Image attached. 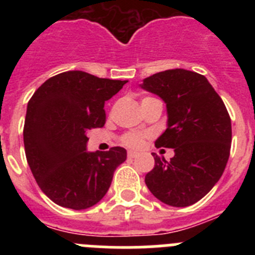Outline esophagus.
Returning a JSON list of instances; mask_svg holds the SVG:
<instances>
[{
	"label": "esophagus",
	"instance_id": "1",
	"mask_svg": "<svg viewBox=\"0 0 255 255\" xmlns=\"http://www.w3.org/2000/svg\"><path fill=\"white\" fill-rule=\"evenodd\" d=\"M138 155V153L136 152H132V150H130L129 153H128V158H135Z\"/></svg>",
	"mask_w": 255,
	"mask_h": 255
}]
</instances>
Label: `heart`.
Returning a JSON list of instances; mask_svg holds the SVG:
<instances>
[{
  "mask_svg": "<svg viewBox=\"0 0 255 255\" xmlns=\"http://www.w3.org/2000/svg\"><path fill=\"white\" fill-rule=\"evenodd\" d=\"M123 141L125 145L130 148H138L140 147L141 141H143V136L138 132H128L123 138Z\"/></svg>",
  "mask_w": 255,
  "mask_h": 255,
  "instance_id": "obj_1",
  "label": "heart"
}]
</instances>
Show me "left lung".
<instances>
[{
	"label": "left lung",
	"instance_id": "obj_1",
	"mask_svg": "<svg viewBox=\"0 0 255 255\" xmlns=\"http://www.w3.org/2000/svg\"><path fill=\"white\" fill-rule=\"evenodd\" d=\"M141 89L166 103L167 128L155 147L172 148L170 161L154 157L145 184L162 203L188 207L197 203L224 173L231 148V120L224 101L206 76L184 69L148 76Z\"/></svg>",
	"mask_w": 255,
	"mask_h": 255
}]
</instances>
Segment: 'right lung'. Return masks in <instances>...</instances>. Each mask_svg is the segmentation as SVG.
I'll list each match as a JSON object with an SVG mask.
<instances>
[{
    "label": "right lung",
    "mask_w": 255,
    "mask_h": 255,
    "mask_svg": "<svg viewBox=\"0 0 255 255\" xmlns=\"http://www.w3.org/2000/svg\"><path fill=\"white\" fill-rule=\"evenodd\" d=\"M128 80L102 79L85 71L52 76L26 107L24 147L38 186L56 204L87 209L106 195L126 149L88 152V132L106 123L105 102Z\"/></svg>",
    "instance_id": "add662e5"
}]
</instances>
